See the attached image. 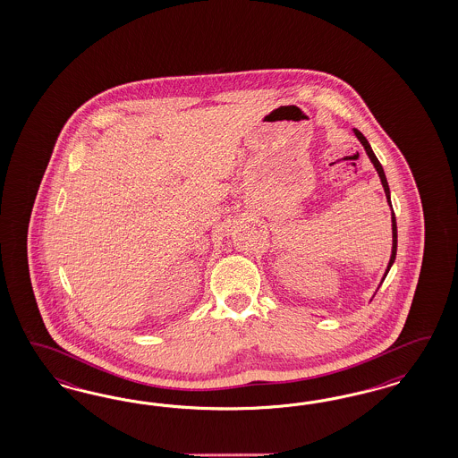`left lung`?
<instances>
[{
    "label": "left lung",
    "mask_w": 458,
    "mask_h": 458,
    "mask_svg": "<svg viewBox=\"0 0 458 458\" xmlns=\"http://www.w3.org/2000/svg\"><path fill=\"white\" fill-rule=\"evenodd\" d=\"M354 134H356V138L360 139V144H362L364 151H366V154H368V157L371 159L373 166L376 167V171H377V176H379V180H381V184H383V190H385V194H386L388 205L389 207H391V196H389L388 181H386V174H385V171H383V166H381V163L377 161L376 154L373 153V149H371V146H369V142H368V139L364 138V136L360 134L358 129H354ZM391 208H393V207H391ZM391 230H393V247H391V257H389L388 267H386V272H385V276H383V280H385V278H386V276H388L391 265L394 264V259H396V249H398V230H396V216H394V213H393V211H391ZM383 280H381V282H383Z\"/></svg>",
    "instance_id": "1"
}]
</instances>
